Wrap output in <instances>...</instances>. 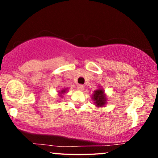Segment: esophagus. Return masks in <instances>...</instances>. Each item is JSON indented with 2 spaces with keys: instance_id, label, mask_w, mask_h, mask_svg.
I'll return each instance as SVG.
<instances>
[{
  "instance_id": "esophagus-1",
  "label": "esophagus",
  "mask_w": 158,
  "mask_h": 158,
  "mask_svg": "<svg viewBox=\"0 0 158 158\" xmlns=\"http://www.w3.org/2000/svg\"><path fill=\"white\" fill-rule=\"evenodd\" d=\"M84 88H85V86L83 85H79L77 86V89L79 90H80V91H82V90H84Z\"/></svg>"
}]
</instances>
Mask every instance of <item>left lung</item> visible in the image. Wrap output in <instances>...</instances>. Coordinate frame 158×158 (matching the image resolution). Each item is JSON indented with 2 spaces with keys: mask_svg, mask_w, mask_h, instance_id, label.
Segmentation results:
<instances>
[{
  "mask_svg": "<svg viewBox=\"0 0 158 158\" xmlns=\"http://www.w3.org/2000/svg\"><path fill=\"white\" fill-rule=\"evenodd\" d=\"M91 98L94 102V105L98 108H102L107 104V96L101 86H99L97 90H94Z\"/></svg>",
  "mask_w": 158,
  "mask_h": 158,
  "instance_id": "1",
  "label": "left lung"
}]
</instances>
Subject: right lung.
Instances as JSON below:
<instances>
[{"label": "right lung", "mask_w": 158, "mask_h": 158, "mask_svg": "<svg viewBox=\"0 0 158 158\" xmlns=\"http://www.w3.org/2000/svg\"><path fill=\"white\" fill-rule=\"evenodd\" d=\"M68 90V88H62V89L59 90V91H58V93H59V96H60V97L62 98L63 97V95L66 93L67 91Z\"/></svg>", "instance_id": "1"}]
</instances>
